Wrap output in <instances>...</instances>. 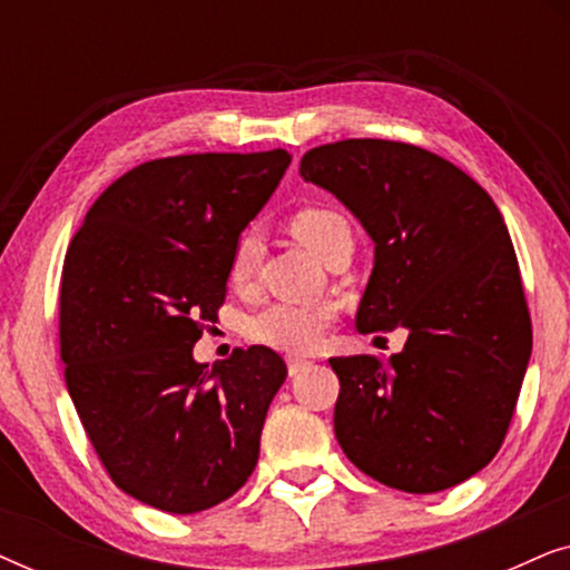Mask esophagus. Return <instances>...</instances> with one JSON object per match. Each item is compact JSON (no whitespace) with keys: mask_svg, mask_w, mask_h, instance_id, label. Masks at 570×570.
<instances>
[{"mask_svg":"<svg viewBox=\"0 0 570 570\" xmlns=\"http://www.w3.org/2000/svg\"><path fill=\"white\" fill-rule=\"evenodd\" d=\"M308 368H311V363L303 361V357H287V373H291V376H301V373Z\"/></svg>","mask_w":570,"mask_h":570,"instance_id":"obj_1","label":"esophagus"}]
</instances>
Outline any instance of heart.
Listing matches in <instances>:
<instances>
[{
	"instance_id": "obj_1",
	"label": "heart",
	"mask_w": 570,
	"mask_h": 570,
	"mask_svg": "<svg viewBox=\"0 0 570 570\" xmlns=\"http://www.w3.org/2000/svg\"><path fill=\"white\" fill-rule=\"evenodd\" d=\"M350 225L345 217L334 209L311 207L295 215L293 230L311 252L324 259L342 230ZM264 256V236L259 225H252L240 233L230 254L228 279L236 291H252L256 272H259ZM334 322V308L324 303H311V306H298V303H272L246 322V337L256 345L279 350V353H311L318 342L324 340L326 330Z\"/></svg>"
}]
</instances>
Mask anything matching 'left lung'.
Wrapping results in <instances>:
<instances>
[{
	"label": "left lung",
	"instance_id": "obj_1",
	"mask_svg": "<svg viewBox=\"0 0 570 570\" xmlns=\"http://www.w3.org/2000/svg\"><path fill=\"white\" fill-rule=\"evenodd\" d=\"M376 244L357 332H410L402 353L330 357L334 433L357 470L439 493L498 454L532 355L511 236L482 186L423 147L342 139L303 155Z\"/></svg>",
	"mask_w": 570,
	"mask_h": 570
}]
</instances>
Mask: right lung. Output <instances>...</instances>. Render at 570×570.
<instances>
[{
  "label": "right lung",
  "mask_w": 570,
  "mask_h": 570,
  "mask_svg": "<svg viewBox=\"0 0 570 570\" xmlns=\"http://www.w3.org/2000/svg\"><path fill=\"white\" fill-rule=\"evenodd\" d=\"M291 166L287 150L147 160L108 186L67 248L59 353L85 433L116 488L197 513L254 472L275 350L194 361L225 301L233 246Z\"/></svg>",
  "instance_id": "obj_1"
}]
</instances>
